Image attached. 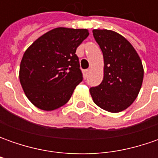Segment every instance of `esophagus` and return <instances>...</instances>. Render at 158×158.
<instances>
[{
    "label": "esophagus",
    "instance_id": "obj_1",
    "mask_svg": "<svg viewBox=\"0 0 158 158\" xmlns=\"http://www.w3.org/2000/svg\"><path fill=\"white\" fill-rule=\"evenodd\" d=\"M89 72V69H85L83 70V76H84V77H87V76H88Z\"/></svg>",
    "mask_w": 158,
    "mask_h": 158
}]
</instances>
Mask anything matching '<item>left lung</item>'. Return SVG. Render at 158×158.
<instances>
[{
    "instance_id": "left-lung-1",
    "label": "left lung",
    "mask_w": 158,
    "mask_h": 158,
    "mask_svg": "<svg viewBox=\"0 0 158 158\" xmlns=\"http://www.w3.org/2000/svg\"><path fill=\"white\" fill-rule=\"evenodd\" d=\"M104 56V79L89 92L94 103L110 112H119L135 100L142 87L143 67L135 48L123 36L108 30H93Z\"/></svg>"
}]
</instances>
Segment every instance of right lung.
Returning a JSON list of instances; mask_svg holds the SVG:
<instances>
[{
    "mask_svg": "<svg viewBox=\"0 0 158 158\" xmlns=\"http://www.w3.org/2000/svg\"><path fill=\"white\" fill-rule=\"evenodd\" d=\"M88 36L86 29L56 28L25 51L19 79L28 99L36 107L52 111L69 100L83 79L76 48Z\"/></svg>",
    "mask_w": 158,
    "mask_h": 158,
    "instance_id": "add662e5",
    "label": "right lung"
}]
</instances>
